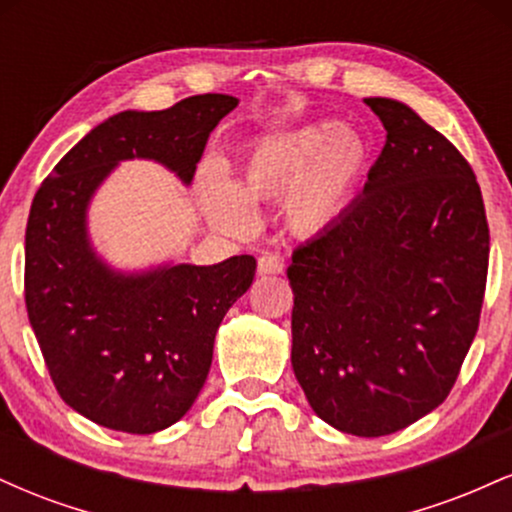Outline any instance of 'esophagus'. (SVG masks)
Segmentation results:
<instances>
[{
  "label": "esophagus",
  "mask_w": 512,
  "mask_h": 512,
  "mask_svg": "<svg viewBox=\"0 0 512 512\" xmlns=\"http://www.w3.org/2000/svg\"><path fill=\"white\" fill-rule=\"evenodd\" d=\"M284 272V260L276 255H262L257 262V274H281Z\"/></svg>",
  "instance_id": "34e87169"
}]
</instances>
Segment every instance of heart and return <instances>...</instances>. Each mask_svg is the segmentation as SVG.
Listing matches in <instances>:
<instances>
[{
  "instance_id": "heart-1",
  "label": "heart",
  "mask_w": 512,
  "mask_h": 512,
  "mask_svg": "<svg viewBox=\"0 0 512 512\" xmlns=\"http://www.w3.org/2000/svg\"><path fill=\"white\" fill-rule=\"evenodd\" d=\"M368 166V146L351 129L313 125L257 144L238 163L233 180L207 178L199 190L211 226L231 236L255 228V209L281 199L286 226L320 236L346 214Z\"/></svg>"
}]
</instances>
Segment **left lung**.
<instances>
[{
  "mask_svg": "<svg viewBox=\"0 0 512 512\" xmlns=\"http://www.w3.org/2000/svg\"><path fill=\"white\" fill-rule=\"evenodd\" d=\"M383 154L330 231L293 250L291 366L322 421L390 436L450 395L479 327L489 223L472 168L409 105L366 98Z\"/></svg>",
  "mask_w": 512,
  "mask_h": 512,
  "instance_id": "8db88e82",
  "label": "left lung"
}]
</instances>
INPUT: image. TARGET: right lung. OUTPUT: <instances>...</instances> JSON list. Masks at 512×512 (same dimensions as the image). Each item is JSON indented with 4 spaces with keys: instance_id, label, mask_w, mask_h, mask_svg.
<instances>
[{
    "instance_id": "obj_1",
    "label": "right lung",
    "mask_w": 512,
    "mask_h": 512,
    "mask_svg": "<svg viewBox=\"0 0 512 512\" xmlns=\"http://www.w3.org/2000/svg\"><path fill=\"white\" fill-rule=\"evenodd\" d=\"M238 98L204 93L125 110L93 127L35 192L26 226V310L64 402L122 433L173 426L204 387L223 315L250 289L255 257L120 272L93 248L88 207L120 161L144 158L190 185L209 134Z\"/></svg>"
}]
</instances>
